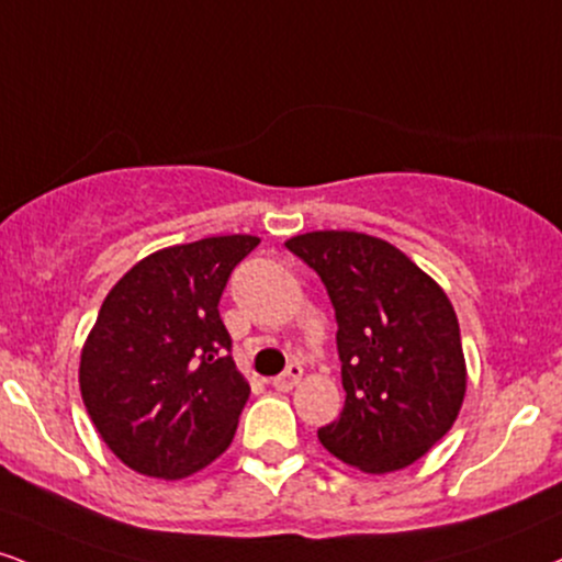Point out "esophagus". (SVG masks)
<instances>
[{"label":"esophagus","instance_id":"1","mask_svg":"<svg viewBox=\"0 0 562 562\" xmlns=\"http://www.w3.org/2000/svg\"><path fill=\"white\" fill-rule=\"evenodd\" d=\"M301 376H303L301 363H290V367L282 371L280 376H274V387L277 390H293L295 384L301 382Z\"/></svg>","mask_w":562,"mask_h":562}]
</instances>
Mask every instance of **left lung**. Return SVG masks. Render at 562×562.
Here are the masks:
<instances>
[{"instance_id":"left-lung-1","label":"left lung","mask_w":562,"mask_h":562,"mask_svg":"<svg viewBox=\"0 0 562 562\" xmlns=\"http://www.w3.org/2000/svg\"><path fill=\"white\" fill-rule=\"evenodd\" d=\"M285 246L335 308L346 408L319 429L322 445L367 474L405 469L448 435L465 395L452 303L387 240L319 229Z\"/></svg>"}]
</instances>
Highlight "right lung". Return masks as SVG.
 <instances>
[{
  "label": "right lung",
  "instance_id": "add662e5",
  "mask_svg": "<svg viewBox=\"0 0 562 562\" xmlns=\"http://www.w3.org/2000/svg\"><path fill=\"white\" fill-rule=\"evenodd\" d=\"M259 238L220 235L146 256L110 290L80 353L93 427L133 471L195 474L233 442L251 387L220 316Z\"/></svg>",
  "mask_w": 562,
  "mask_h": 562
}]
</instances>
